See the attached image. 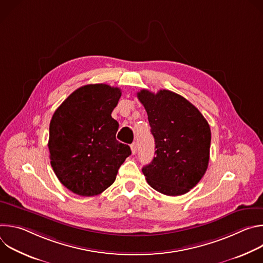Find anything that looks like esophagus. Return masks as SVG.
Returning <instances> with one entry per match:
<instances>
[{
  "instance_id": "esophagus-1",
  "label": "esophagus",
  "mask_w": 263,
  "mask_h": 263,
  "mask_svg": "<svg viewBox=\"0 0 263 263\" xmlns=\"http://www.w3.org/2000/svg\"><path fill=\"white\" fill-rule=\"evenodd\" d=\"M131 152H132L133 155L136 154V152H137V144H136V142H133L131 144Z\"/></svg>"
}]
</instances>
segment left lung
I'll use <instances>...</instances> for the list:
<instances>
[{
  "mask_svg": "<svg viewBox=\"0 0 263 263\" xmlns=\"http://www.w3.org/2000/svg\"><path fill=\"white\" fill-rule=\"evenodd\" d=\"M137 98L157 148L152 162L142 167L148 185L166 196L189 193L208 167L211 132L207 121L191 102L171 90L142 89Z\"/></svg>",
  "mask_w": 263,
  "mask_h": 263,
  "instance_id": "8db88e82",
  "label": "left lung"
}]
</instances>
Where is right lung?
<instances>
[{
  "mask_svg": "<svg viewBox=\"0 0 263 263\" xmlns=\"http://www.w3.org/2000/svg\"><path fill=\"white\" fill-rule=\"evenodd\" d=\"M121 96L118 87L88 84L70 93L54 112L48 143L51 165L73 194L103 193L131 155L130 146L117 140L119 123L111 117Z\"/></svg>",
  "mask_w": 263,
  "mask_h": 263,
  "instance_id": "obj_1",
  "label": "right lung"
}]
</instances>
